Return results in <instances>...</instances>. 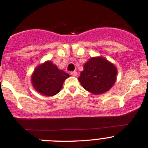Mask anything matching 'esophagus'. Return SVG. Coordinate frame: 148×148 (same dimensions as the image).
Returning a JSON list of instances; mask_svg holds the SVG:
<instances>
[{"mask_svg": "<svg viewBox=\"0 0 148 148\" xmlns=\"http://www.w3.org/2000/svg\"><path fill=\"white\" fill-rule=\"evenodd\" d=\"M70 74H71V75L73 76V77H77V71H71Z\"/></svg>", "mask_w": 148, "mask_h": 148, "instance_id": "1", "label": "esophagus"}]
</instances>
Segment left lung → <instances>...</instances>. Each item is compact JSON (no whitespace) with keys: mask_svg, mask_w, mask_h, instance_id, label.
Returning a JSON list of instances; mask_svg holds the SVG:
<instances>
[{"mask_svg":"<svg viewBox=\"0 0 148 148\" xmlns=\"http://www.w3.org/2000/svg\"><path fill=\"white\" fill-rule=\"evenodd\" d=\"M116 67L103 57H91L84 65L79 81L82 86L94 94L108 91L116 80Z\"/></svg>","mask_w":148,"mask_h":148,"instance_id":"left-lung-1","label":"left lung"}]
</instances>
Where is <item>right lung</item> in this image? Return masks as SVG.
<instances>
[{"label": "right lung", "mask_w": 148, "mask_h": 148, "mask_svg": "<svg viewBox=\"0 0 148 148\" xmlns=\"http://www.w3.org/2000/svg\"><path fill=\"white\" fill-rule=\"evenodd\" d=\"M68 74L57 68L51 61L39 65L32 75V86L36 91L46 96H52L60 92Z\"/></svg>", "instance_id": "obj_1"}]
</instances>
